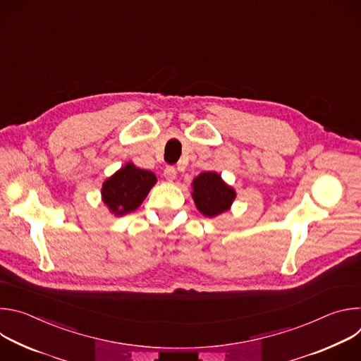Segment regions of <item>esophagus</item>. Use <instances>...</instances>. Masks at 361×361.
<instances>
[{
	"label": "esophagus",
	"instance_id": "34e87169",
	"mask_svg": "<svg viewBox=\"0 0 361 361\" xmlns=\"http://www.w3.org/2000/svg\"><path fill=\"white\" fill-rule=\"evenodd\" d=\"M164 177L167 181H174L176 177H177V170L171 166H169L166 170H164Z\"/></svg>",
	"mask_w": 361,
	"mask_h": 361
}]
</instances>
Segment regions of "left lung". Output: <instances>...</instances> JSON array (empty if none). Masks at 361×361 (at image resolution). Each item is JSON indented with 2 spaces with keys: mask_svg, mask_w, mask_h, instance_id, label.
<instances>
[{
  "mask_svg": "<svg viewBox=\"0 0 361 361\" xmlns=\"http://www.w3.org/2000/svg\"><path fill=\"white\" fill-rule=\"evenodd\" d=\"M191 197L197 210L210 219L230 210L237 197L235 190L216 171H204L198 174L191 183Z\"/></svg>",
  "mask_w": 361,
  "mask_h": 361,
  "instance_id": "obj_1",
  "label": "left lung"
}]
</instances>
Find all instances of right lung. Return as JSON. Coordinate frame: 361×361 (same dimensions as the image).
<instances>
[{
    "label": "right lung",
    "mask_w": 361,
    "mask_h": 361,
    "mask_svg": "<svg viewBox=\"0 0 361 361\" xmlns=\"http://www.w3.org/2000/svg\"><path fill=\"white\" fill-rule=\"evenodd\" d=\"M156 183V174L127 163L102 183L101 200L113 216L121 217L135 212Z\"/></svg>",
    "instance_id": "right-lung-1"
}]
</instances>
